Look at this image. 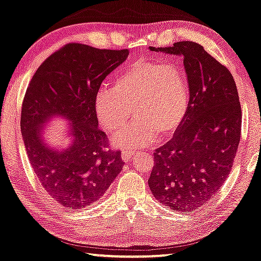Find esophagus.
Here are the masks:
<instances>
[{"mask_svg": "<svg viewBox=\"0 0 261 261\" xmlns=\"http://www.w3.org/2000/svg\"><path fill=\"white\" fill-rule=\"evenodd\" d=\"M135 154L134 150H130V149H124L123 151H121V159H123L124 161H128L133 158V155Z\"/></svg>", "mask_w": 261, "mask_h": 261, "instance_id": "esophagus-1", "label": "esophagus"}]
</instances>
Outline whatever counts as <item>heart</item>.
Listing matches in <instances>:
<instances>
[{
	"mask_svg": "<svg viewBox=\"0 0 261 261\" xmlns=\"http://www.w3.org/2000/svg\"><path fill=\"white\" fill-rule=\"evenodd\" d=\"M189 100L188 77L179 66L137 60L115 77L113 88L97 92L95 110L108 133L123 128L135 111L137 119L113 142L119 147L144 146L159 135L167 137L176 133L186 118Z\"/></svg>",
	"mask_w": 261,
	"mask_h": 261,
	"instance_id": "heart-1",
	"label": "heart"
}]
</instances>
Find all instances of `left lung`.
<instances>
[{
	"mask_svg": "<svg viewBox=\"0 0 261 261\" xmlns=\"http://www.w3.org/2000/svg\"><path fill=\"white\" fill-rule=\"evenodd\" d=\"M149 49L183 57L190 100L172 140L155 150L148 186L171 210H197L222 188L239 148L242 111L236 83L199 43Z\"/></svg>",
	"mask_w": 261,
	"mask_h": 261,
	"instance_id": "left-lung-1",
	"label": "left lung"
}]
</instances>
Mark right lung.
Segmentation results:
<instances>
[{
  "label": "right lung",
  "mask_w": 261,
  "mask_h": 261,
  "mask_svg": "<svg viewBox=\"0 0 261 261\" xmlns=\"http://www.w3.org/2000/svg\"><path fill=\"white\" fill-rule=\"evenodd\" d=\"M127 55V49L68 43L39 66L26 89L20 127L29 160L44 190L65 208L95 202L123 169L120 151L108 148L97 127L95 98L102 81ZM54 115L71 121L72 143L64 151L51 150L41 138Z\"/></svg>",
  "instance_id": "obj_1"
}]
</instances>
